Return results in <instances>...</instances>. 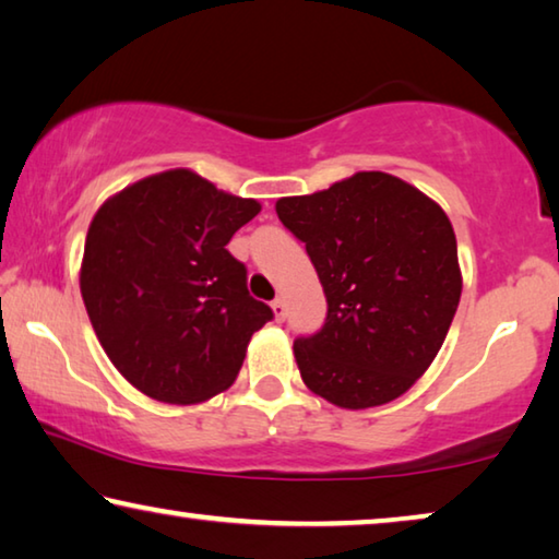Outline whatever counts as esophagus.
<instances>
[{
    "mask_svg": "<svg viewBox=\"0 0 559 559\" xmlns=\"http://www.w3.org/2000/svg\"><path fill=\"white\" fill-rule=\"evenodd\" d=\"M271 308H273V313H276V321H286V316H288L286 300L276 298V300H273V304H271Z\"/></svg>",
    "mask_w": 559,
    "mask_h": 559,
    "instance_id": "obj_1",
    "label": "esophagus"
}]
</instances>
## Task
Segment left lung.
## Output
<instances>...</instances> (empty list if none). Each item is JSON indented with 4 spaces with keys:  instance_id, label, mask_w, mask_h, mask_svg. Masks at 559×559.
<instances>
[{
    "instance_id": "1",
    "label": "left lung",
    "mask_w": 559,
    "mask_h": 559,
    "mask_svg": "<svg viewBox=\"0 0 559 559\" xmlns=\"http://www.w3.org/2000/svg\"><path fill=\"white\" fill-rule=\"evenodd\" d=\"M328 300L323 325L294 341L304 383L360 411L395 401L438 356L460 290L457 241L436 201L383 171L278 199Z\"/></svg>"
}]
</instances>
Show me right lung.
Listing matches in <instances>:
<instances>
[{"mask_svg": "<svg viewBox=\"0 0 559 559\" xmlns=\"http://www.w3.org/2000/svg\"><path fill=\"white\" fill-rule=\"evenodd\" d=\"M259 211L186 168L136 181L96 211L82 298L106 356L141 393L189 405L236 380L251 335L273 321L226 248Z\"/></svg>", "mask_w": 559, "mask_h": 559, "instance_id": "add662e5", "label": "right lung"}]
</instances>
